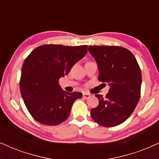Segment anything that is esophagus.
<instances>
[{
    "label": "esophagus",
    "mask_w": 159,
    "mask_h": 159,
    "mask_svg": "<svg viewBox=\"0 0 159 159\" xmlns=\"http://www.w3.org/2000/svg\"><path fill=\"white\" fill-rule=\"evenodd\" d=\"M83 97L84 99H88V98H89V97H90V94H87V93H84Z\"/></svg>",
    "instance_id": "1"
}]
</instances>
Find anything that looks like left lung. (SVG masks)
I'll list each match as a JSON object with an SVG mask.
<instances>
[{"mask_svg":"<svg viewBox=\"0 0 159 159\" xmlns=\"http://www.w3.org/2000/svg\"><path fill=\"white\" fill-rule=\"evenodd\" d=\"M89 52L98 65V80L108 84L105 98L96 94L98 106L91 116L99 125L113 127L124 123L134 112L140 97L142 74L134 54L118 46H90Z\"/></svg>","mask_w":159,"mask_h":159,"instance_id":"left-lung-1","label":"left lung"}]
</instances>
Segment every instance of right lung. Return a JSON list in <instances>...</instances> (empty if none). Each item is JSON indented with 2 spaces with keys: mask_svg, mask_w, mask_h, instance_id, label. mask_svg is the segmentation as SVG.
<instances>
[{
  "mask_svg": "<svg viewBox=\"0 0 159 159\" xmlns=\"http://www.w3.org/2000/svg\"><path fill=\"white\" fill-rule=\"evenodd\" d=\"M87 46L46 44L38 46L25 59L20 92L27 111L36 121L57 126L68 118L73 102L83 94L62 90L59 79L85 56Z\"/></svg>",
  "mask_w": 159,
  "mask_h": 159,
  "instance_id": "add662e5",
  "label": "right lung"
}]
</instances>
